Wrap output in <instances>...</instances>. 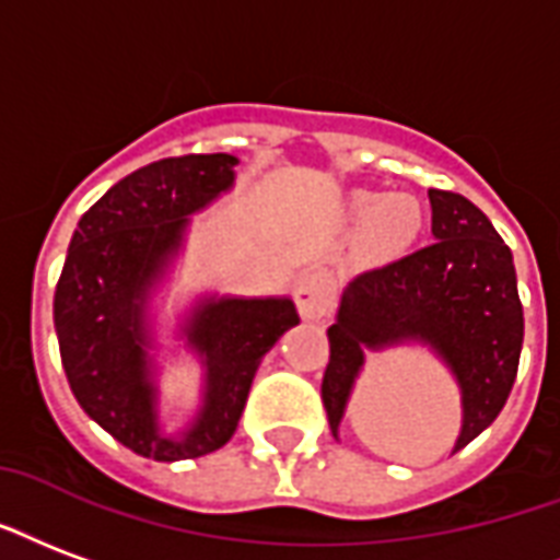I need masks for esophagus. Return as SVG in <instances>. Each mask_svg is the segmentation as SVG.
Here are the masks:
<instances>
[{"label":"esophagus","instance_id":"esophagus-1","mask_svg":"<svg viewBox=\"0 0 560 560\" xmlns=\"http://www.w3.org/2000/svg\"><path fill=\"white\" fill-rule=\"evenodd\" d=\"M335 296V284L326 269H305L293 284V300L300 308L302 320H320L329 312Z\"/></svg>","mask_w":560,"mask_h":560}]
</instances>
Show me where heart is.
Segmentation results:
<instances>
[{"label": "heart", "mask_w": 560, "mask_h": 560, "mask_svg": "<svg viewBox=\"0 0 560 560\" xmlns=\"http://www.w3.org/2000/svg\"><path fill=\"white\" fill-rule=\"evenodd\" d=\"M343 217L359 225V243L380 260L404 255L424 225L421 201L409 192L374 196L368 189H355L343 201Z\"/></svg>", "instance_id": "obj_1"}]
</instances>
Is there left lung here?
Listing matches in <instances>:
<instances>
[{
    "mask_svg": "<svg viewBox=\"0 0 560 560\" xmlns=\"http://www.w3.org/2000/svg\"><path fill=\"white\" fill-rule=\"evenodd\" d=\"M428 198L433 243L350 281L326 329L320 395L335 439L368 353L424 347L442 362L463 409L451 454L490 428L511 395L525 329L511 248L469 198L442 189Z\"/></svg>",
    "mask_w": 560,
    "mask_h": 560,
    "instance_id": "obj_1",
    "label": "left lung"
}]
</instances>
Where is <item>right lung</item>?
Here are the masks:
<instances>
[{
  "instance_id": "right-lung-1",
  "label": "right lung",
  "mask_w": 560,
  "mask_h": 560,
  "mask_svg": "<svg viewBox=\"0 0 560 560\" xmlns=\"http://www.w3.org/2000/svg\"><path fill=\"white\" fill-rule=\"evenodd\" d=\"M237 156L189 153L132 172L80 219L61 269L52 323L61 368L85 416L160 463L205 457L234 436L264 355L300 323L291 296L201 291L165 320V293L192 217L234 189ZM192 354L197 409L162 418L164 362Z\"/></svg>"
}]
</instances>
